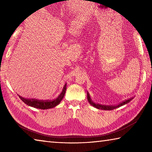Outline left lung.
<instances>
[{"mask_svg":"<svg viewBox=\"0 0 152 152\" xmlns=\"http://www.w3.org/2000/svg\"><path fill=\"white\" fill-rule=\"evenodd\" d=\"M87 99H88V101L89 102V103L91 104L92 106H93L94 107L96 108V109H102V110H113L115 109H117L118 107H120L123 106V105H124L125 104L128 103V102H129L131 101L132 100V99H129L128 100H126V101H123L122 102H121L119 104L117 105H114V106H113V105H102V104H96L94 103L92 101V100L91 99V97H90V94H88V92H87Z\"/></svg>","mask_w":152,"mask_h":152,"instance_id":"8db88e82","label":"left lung"}]
</instances>
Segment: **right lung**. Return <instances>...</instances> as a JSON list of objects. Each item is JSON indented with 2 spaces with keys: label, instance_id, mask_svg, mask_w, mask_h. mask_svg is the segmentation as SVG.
Segmentation results:
<instances>
[{
  "label": "right lung",
  "instance_id": "add662e5",
  "mask_svg": "<svg viewBox=\"0 0 152 152\" xmlns=\"http://www.w3.org/2000/svg\"><path fill=\"white\" fill-rule=\"evenodd\" d=\"M66 91V84L64 85L62 91L60 93V94L56 98V99L52 100V101H41V100L37 99H25L22 96H19V98L22 100L23 102H24L25 104H27L28 106L37 108V109H51V108L55 107L57 106L58 104H60V102L63 99V98L65 95Z\"/></svg>",
  "mask_w": 152,
  "mask_h": 152
}]
</instances>
